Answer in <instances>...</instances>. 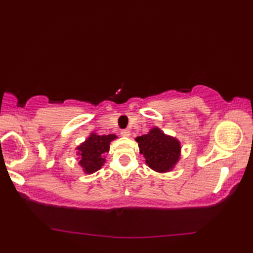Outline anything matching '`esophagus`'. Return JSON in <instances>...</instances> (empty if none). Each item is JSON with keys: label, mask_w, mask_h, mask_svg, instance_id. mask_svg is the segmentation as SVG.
Segmentation results:
<instances>
[{"label": "esophagus", "mask_w": 253, "mask_h": 253, "mask_svg": "<svg viewBox=\"0 0 253 253\" xmlns=\"http://www.w3.org/2000/svg\"><path fill=\"white\" fill-rule=\"evenodd\" d=\"M121 135H122L123 137H129V136H130V131L128 130V129H123V130L121 131Z\"/></svg>", "instance_id": "obj_1"}]
</instances>
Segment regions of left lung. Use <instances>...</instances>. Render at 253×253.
<instances>
[{"instance_id": "8db88e82", "label": "left lung", "mask_w": 253, "mask_h": 253, "mask_svg": "<svg viewBox=\"0 0 253 253\" xmlns=\"http://www.w3.org/2000/svg\"><path fill=\"white\" fill-rule=\"evenodd\" d=\"M139 152L146 159V164L158 173L173 170L179 162L181 143L178 139L166 135L159 127H152L148 133L135 138Z\"/></svg>"}]
</instances>
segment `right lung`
I'll return each instance as SVG.
<instances>
[{"instance_id": "1", "label": "right lung", "mask_w": 253, "mask_h": 253, "mask_svg": "<svg viewBox=\"0 0 253 253\" xmlns=\"http://www.w3.org/2000/svg\"><path fill=\"white\" fill-rule=\"evenodd\" d=\"M115 139H117L115 133L98 135L96 132H91L84 142L76 147L78 165L84 174H93L102 169L106 161L105 154L110 152V144Z\"/></svg>"}]
</instances>
